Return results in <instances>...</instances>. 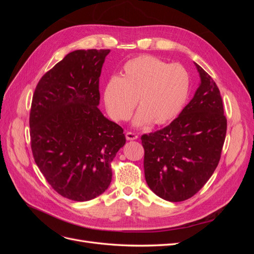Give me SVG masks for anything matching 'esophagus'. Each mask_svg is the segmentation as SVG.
<instances>
[{"mask_svg":"<svg viewBox=\"0 0 254 254\" xmlns=\"http://www.w3.org/2000/svg\"><path fill=\"white\" fill-rule=\"evenodd\" d=\"M137 137H139V136H137V134L134 133V132H131V131H127V132H126V139H127L128 141L136 140Z\"/></svg>","mask_w":254,"mask_h":254,"instance_id":"esophagus-1","label":"esophagus"}]
</instances>
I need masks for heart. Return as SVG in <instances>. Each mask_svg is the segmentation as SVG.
I'll return each instance as SVG.
<instances>
[{"instance_id":"obj_1","label":"heart","mask_w":254,"mask_h":254,"mask_svg":"<svg viewBox=\"0 0 254 254\" xmlns=\"http://www.w3.org/2000/svg\"><path fill=\"white\" fill-rule=\"evenodd\" d=\"M190 92V75L179 64H168L157 57L143 55L128 60L122 76H112L104 88V104L110 118L127 121L139 102L133 123L136 126L163 125L182 110Z\"/></svg>"}]
</instances>
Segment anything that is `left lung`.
<instances>
[{"label":"left lung","instance_id":"8db88e82","mask_svg":"<svg viewBox=\"0 0 254 254\" xmlns=\"http://www.w3.org/2000/svg\"><path fill=\"white\" fill-rule=\"evenodd\" d=\"M195 65L200 84L191 101L170 125L141 136L146 182L157 196L172 202L193 197L211 178L226 139L219 89Z\"/></svg>","mask_w":254,"mask_h":254}]
</instances>
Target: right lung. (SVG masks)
<instances>
[{
	"label": "right lung",
	"mask_w": 254,
	"mask_h": 254,
	"mask_svg": "<svg viewBox=\"0 0 254 254\" xmlns=\"http://www.w3.org/2000/svg\"><path fill=\"white\" fill-rule=\"evenodd\" d=\"M110 50H77L38 82L29 114L35 162L57 193L91 200L108 189L124 130L98 109L99 76Z\"/></svg>",
	"instance_id": "1"
}]
</instances>
